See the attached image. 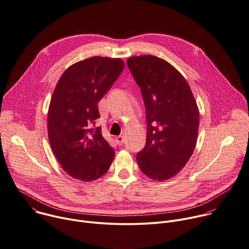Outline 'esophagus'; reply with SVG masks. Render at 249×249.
I'll list each match as a JSON object with an SVG mask.
<instances>
[{
	"label": "esophagus",
	"mask_w": 249,
	"mask_h": 249,
	"mask_svg": "<svg viewBox=\"0 0 249 249\" xmlns=\"http://www.w3.org/2000/svg\"><path fill=\"white\" fill-rule=\"evenodd\" d=\"M115 142H116L117 144L122 145V144L124 143V138H123V136H118V137H116V138H115Z\"/></svg>",
	"instance_id": "esophagus-1"
}]
</instances>
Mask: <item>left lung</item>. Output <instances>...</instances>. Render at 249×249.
<instances>
[{"instance_id":"obj_1","label":"left lung","mask_w":249,"mask_h":249,"mask_svg":"<svg viewBox=\"0 0 249 249\" xmlns=\"http://www.w3.org/2000/svg\"><path fill=\"white\" fill-rule=\"evenodd\" d=\"M127 64L145 107L146 142L136 156L138 165L147 177L167 180L182 170L196 147V103L186 79L166 60L142 55Z\"/></svg>"}]
</instances>
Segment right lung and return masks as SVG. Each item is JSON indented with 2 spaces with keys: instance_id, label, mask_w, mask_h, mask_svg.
Listing matches in <instances>:
<instances>
[{
  "instance_id": "1",
  "label": "right lung",
  "mask_w": 249,
  "mask_h": 249,
  "mask_svg": "<svg viewBox=\"0 0 249 249\" xmlns=\"http://www.w3.org/2000/svg\"><path fill=\"white\" fill-rule=\"evenodd\" d=\"M123 69L120 58L90 57L68 67L54 88L48 113L50 144L73 178L93 181L110 167L114 150L96 126L98 103Z\"/></svg>"
}]
</instances>
